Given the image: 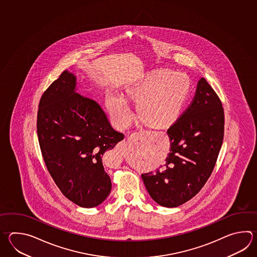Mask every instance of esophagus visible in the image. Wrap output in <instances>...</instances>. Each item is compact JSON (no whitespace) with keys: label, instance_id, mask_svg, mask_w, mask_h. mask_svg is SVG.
Here are the masks:
<instances>
[{"label":"esophagus","instance_id":"esophagus-1","mask_svg":"<svg viewBox=\"0 0 257 257\" xmlns=\"http://www.w3.org/2000/svg\"><path fill=\"white\" fill-rule=\"evenodd\" d=\"M139 134L141 135V136H148V135H150L151 134V131L150 130H141V131L139 132ZM124 145H125V142L121 141L118 144V146L119 147H124Z\"/></svg>","mask_w":257,"mask_h":257}]
</instances>
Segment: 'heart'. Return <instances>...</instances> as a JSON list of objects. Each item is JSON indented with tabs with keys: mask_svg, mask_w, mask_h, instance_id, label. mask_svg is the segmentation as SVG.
<instances>
[{
	"mask_svg": "<svg viewBox=\"0 0 257 257\" xmlns=\"http://www.w3.org/2000/svg\"><path fill=\"white\" fill-rule=\"evenodd\" d=\"M189 77L181 72L157 70L148 74L141 82L129 90L138 99V115L156 126L169 124L178 117L190 90ZM106 104L116 125L126 127L132 120V110L127 100L119 94L109 93Z\"/></svg>",
	"mask_w": 257,
	"mask_h": 257,
	"instance_id": "1",
	"label": "heart"
}]
</instances>
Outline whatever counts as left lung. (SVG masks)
Masks as SVG:
<instances>
[{"mask_svg":"<svg viewBox=\"0 0 257 257\" xmlns=\"http://www.w3.org/2000/svg\"><path fill=\"white\" fill-rule=\"evenodd\" d=\"M224 134V111L220 98L204 78L193 100L168 128L170 148L166 163L142 174L149 195L157 204L174 208L199 193L211 175Z\"/></svg>","mask_w":257,"mask_h":257,"instance_id":"left-lung-1","label":"left lung"}]
</instances>
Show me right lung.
<instances>
[{
	"label": "right lung",
	"instance_id": "add662e5",
	"mask_svg": "<svg viewBox=\"0 0 257 257\" xmlns=\"http://www.w3.org/2000/svg\"><path fill=\"white\" fill-rule=\"evenodd\" d=\"M77 78L63 71L44 92L37 137L47 170L67 199L93 208L109 196L111 182L102 156L123 139L95 100L76 92Z\"/></svg>",
	"mask_w": 257,
	"mask_h": 257
}]
</instances>
